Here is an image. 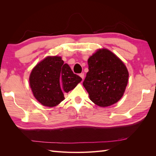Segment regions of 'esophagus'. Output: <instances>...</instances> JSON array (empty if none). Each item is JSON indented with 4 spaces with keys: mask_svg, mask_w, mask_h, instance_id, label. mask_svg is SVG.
Instances as JSON below:
<instances>
[{
    "mask_svg": "<svg viewBox=\"0 0 156 156\" xmlns=\"http://www.w3.org/2000/svg\"><path fill=\"white\" fill-rule=\"evenodd\" d=\"M80 76L82 78V80H83L84 78V73H81V74H80Z\"/></svg>",
    "mask_w": 156,
    "mask_h": 156,
    "instance_id": "1",
    "label": "esophagus"
}]
</instances>
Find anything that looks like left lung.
Wrapping results in <instances>:
<instances>
[{"label":"left lung","instance_id":"obj_1","mask_svg":"<svg viewBox=\"0 0 156 156\" xmlns=\"http://www.w3.org/2000/svg\"><path fill=\"white\" fill-rule=\"evenodd\" d=\"M88 64L83 85L90 100L102 107L118 102L128 82L129 73L123 62L111 51L102 49L89 58Z\"/></svg>","mask_w":156,"mask_h":156}]
</instances>
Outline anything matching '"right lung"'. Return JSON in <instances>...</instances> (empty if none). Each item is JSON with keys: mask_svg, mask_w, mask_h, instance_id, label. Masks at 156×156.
Segmentation results:
<instances>
[{"mask_svg": "<svg viewBox=\"0 0 156 156\" xmlns=\"http://www.w3.org/2000/svg\"><path fill=\"white\" fill-rule=\"evenodd\" d=\"M82 78L73 73L61 57H47L32 69L29 83L35 98L52 107L64 100V93L74 89Z\"/></svg>", "mask_w": 156, "mask_h": 156, "instance_id": "1", "label": "right lung"}]
</instances>
